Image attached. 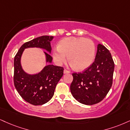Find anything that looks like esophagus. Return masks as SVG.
Returning a JSON list of instances; mask_svg holds the SVG:
<instances>
[{"mask_svg":"<svg viewBox=\"0 0 130 130\" xmlns=\"http://www.w3.org/2000/svg\"><path fill=\"white\" fill-rule=\"evenodd\" d=\"M70 73V71H68V70H67L66 69H65L63 70V73L64 74H68V73Z\"/></svg>","mask_w":130,"mask_h":130,"instance_id":"1","label":"esophagus"}]
</instances>
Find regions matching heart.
<instances>
[{"instance_id":"obj_1","label":"heart","mask_w":130,"mask_h":130,"mask_svg":"<svg viewBox=\"0 0 130 130\" xmlns=\"http://www.w3.org/2000/svg\"><path fill=\"white\" fill-rule=\"evenodd\" d=\"M96 46L91 40L84 37H70L62 39L58 47L54 48L53 57L60 65L68 60L74 69L83 70L88 68L94 58Z\"/></svg>"}]
</instances>
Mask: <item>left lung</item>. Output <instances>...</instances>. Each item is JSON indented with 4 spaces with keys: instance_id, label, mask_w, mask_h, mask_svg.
<instances>
[{
    "instance_id": "8db88e82",
    "label": "left lung",
    "mask_w": 130,
    "mask_h": 130,
    "mask_svg": "<svg viewBox=\"0 0 130 130\" xmlns=\"http://www.w3.org/2000/svg\"><path fill=\"white\" fill-rule=\"evenodd\" d=\"M115 63L105 46L98 44L95 60L82 73L72 74L73 96L81 104L91 105L104 99L112 84Z\"/></svg>"
}]
</instances>
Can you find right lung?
Instances as JSON below:
<instances>
[{
	"label": "right lung",
	"mask_w": 130,
	"mask_h": 130,
	"mask_svg": "<svg viewBox=\"0 0 130 130\" xmlns=\"http://www.w3.org/2000/svg\"><path fill=\"white\" fill-rule=\"evenodd\" d=\"M53 36H42L25 42L19 50L14 60V84L20 96L26 102L34 105L48 102L54 95L56 85L63 74V68L51 64L52 57L44 52L46 61L49 63L42 71L35 75H29L22 69L20 59L25 48L40 47L51 53L50 42Z\"/></svg>",
	"instance_id": "add662e5"
}]
</instances>
